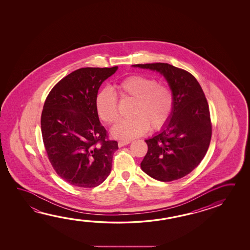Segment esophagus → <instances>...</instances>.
<instances>
[{"label":"esophagus","instance_id":"obj_1","mask_svg":"<svg viewBox=\"0 0 250 250\" xmlns=\"http://www.w3.org/2000/svg\"><path fill=\"white\" fill-rule=\"evenodd\" d=\"M131 143V140H119V146H126V145L130 144Z\"/></svg>","mask_w":250,"mask_h":250}]
</instances>
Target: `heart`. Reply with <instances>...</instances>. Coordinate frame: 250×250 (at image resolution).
<instances>
[{
    "mask_svg": "<svg viewBox=\"0 0 250 250\" xmlns=\"http://www.w3.org/2000/svg\"><path fill=\"white\" fill-rule=\"evenodd\" d=\"M115 90L123 100L133 101L131 119L119 122L112 129L118 139L131 140L144 135L149 128L160 131L169 122L175 109L173 89L166 84L159 83L153 77L132 75L115 84ZM96 108L99 118L108 125L119 121L118 98L109 89L97 94Z\"/></svg>",
    "mask_w": 250,
    "mask_h": 250,
    "instance_id": "heart-1",
    "label": "heart"
}]
</instances>
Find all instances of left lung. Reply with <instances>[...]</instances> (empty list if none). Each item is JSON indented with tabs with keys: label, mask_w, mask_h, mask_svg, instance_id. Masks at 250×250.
<instances>
[{
	"label": "left lung",
	"mask_w": 250,
	"mask_h": 250,
	"mask_svg": "<svg viewBox=\"0 0 250 250\" xmlns=\"http://www.w3.org/2000/svg\"><path fill=\"white\" fill-rule=\"evenodd\" d=\"M133 66L160 72L175 98L170 121L160 133L145 140L148 150L141 168L162 182L180 179L198 166L210 146L212 125L205 93L190 73L170 64Z\"/></svg>",
	"instance_id": "1"
}]
</instances>
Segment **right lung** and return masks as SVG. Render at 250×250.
<instances>
[{
  "label": "right lung",
  "mask_w": 250,
  "mask_h": 250,
  "mask_svg": "<svg viewBox=\"0 0 250 250\" xmlns=\"http://www.w3.org/2000/svg\"><path fill=\"white\" fill-rule=\"evenodd\" d=\"M113 67H83L62 78L52 88L41 114L44 148L53 169L66 183L94 188L108 177L116 140L99 121L96 98Z\"/></svg>",
  "instance_id": "add662e5"
}]
</instances>
